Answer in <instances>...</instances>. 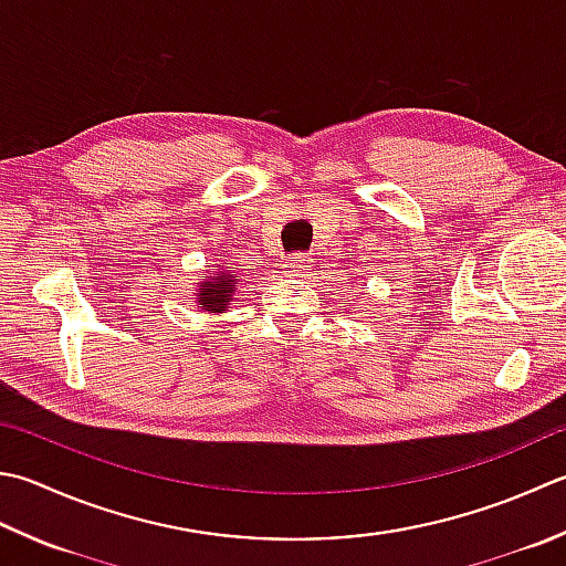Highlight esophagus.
I'll use <instances>...</instances> for the list:
<instances>
[{"instance_id":"obj_1","label":"esophagus","mask_w":566,"mask_h":566,"mask_svg":"<svg viewBox=\"0 0 566 566\" xmlns=\"http://www.w3.org/2000/svg\"><path fill=\"white\" fill-rule=\"evenodd\" d=\"M312 268V258H308L306 252H296V254H292L290 260L284 262V270L290 272V274H296V272H304V270H308Z\"/></svg>"}]
</instances>
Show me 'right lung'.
Wrapping results in <instances>:
<instances>
[{
    "label": "right lung",
    "mask_w": 566,
    "mask_h": 566,
    "mask_svg": "<svg viewBox=\"0 0 566 566\" xmlns=\"http://www.w3.org/2000/svg\"><path fill=\"white\" fill-rule=\"evenodd\" d=\"M235 280H232L230 272H220L216 280H208L198 290V304H201L210 314H223L228 308V302L232 292H235Z\"/></svg>",
    "instance_id": "add662e5"
}]
</instances>
